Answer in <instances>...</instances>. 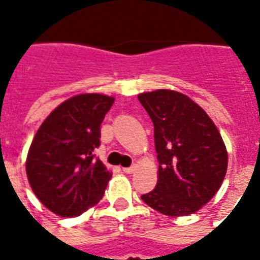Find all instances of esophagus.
Here are the masks:
<instances>
[{"label":"esophagus","mask_w":260,"mask_h":260,"mask_svg":"<svg viewBox=\"0 0 260 260\" xmlns=\"http://www.w3.org/2000/svg\"><path fill=\"white\" fill-rule=\"evenodd\" d=\"M135 169H136V167H135V166L124 167V169H122V171H124V173H125V174H132L135 171Z\"/></svg>","instance_id":"esophagus-1"}]
</instances>
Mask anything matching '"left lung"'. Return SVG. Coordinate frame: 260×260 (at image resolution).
<instances>
[{"instance_id": "left-lung-1", "label": "left lung", "mask_w": 260, "mask_h": 260, "mask_svg": "<svg viewBox=\"0 0 260 260\" xmlns=\"http://www.w3.org/2000/svg\"><path fill=\"white\" fill-rule=\"evenodd\" d=\"M154 122L158 183L142 200L167 216L201 209L220 189L228 166L221 135L206 112L187 95L155 90L138 95Z\"/></svg>"}]
</instances>
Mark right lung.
<instances>
[{
    "label": "right lung",
    "instance_id": "1",
    "mask_svg": "<svg viewBox=\"0 0 260 260\" xmlns=\"http://www.w3.org/2000/svg\"><path fill=\"white\" fill-rule=\"evenodd\" d=\"M114 98L79 94L44 120L26 158V175L36 197L62 217H75L95 205L112 174L94 155L101 122Z\"/></svg>",
    "mask_w": 260,
    "mask_h": 260
}]
</instances>
